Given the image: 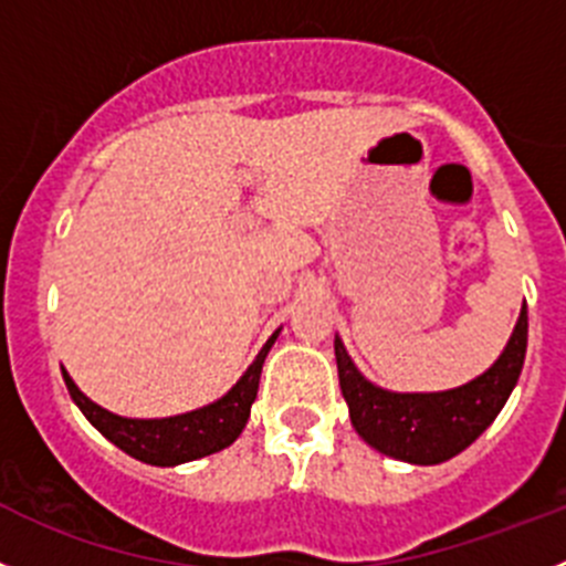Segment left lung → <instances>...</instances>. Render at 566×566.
Returning <instances> with one entry per match:
<instances>
[{
  "mask_svg": "<svg viewBox=\"0 0 566 566\" xmlns=\"http://www.w3.org/2000/svg\"><path fill=\"white\" fill-rule=\"evenodd\" d=\"M527 348V307L522 304L503 355L480 377L450 390L399 394L360 374L335 335V360L343 399L357 436L382 455L416 467H436L463 452L497 419L520 379Z\"/></svg>",
  "mask_w": 566,
  "mask_h": 566,
  "instance_id": "8db88e82",
  "label": "left lung"
}]
</instances>
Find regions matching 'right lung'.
<instances>
[{"mask_svg":"<svg viewBox=\"0 0 566 566\" xmlns=\"http://www.w3.org/2000/svg\"><path fill=\"white\" fill-rule=\"evenodd\" d=\"M279 332L282 329L268 337V343L259 348V355L253 357L245 374L220 399L203 405V408L189 410V413L167 416V419H128V416H116L111 410L99 408L97 402H92L77 388L75 379L66 374V368H61L63 382H66L69 396L75 399L81 413L114 447L128 452L136 461L150 463V467H178V463L198 461V458L211 455V452L226 450L240 438L242 427L251 416L253 399H256L262 363H265L268 352L276 343Z\"/></svg>","mask_w":566,"mask_h":566,"instance_id":"right-lung-1","label":"right lung"}]
</instances>
